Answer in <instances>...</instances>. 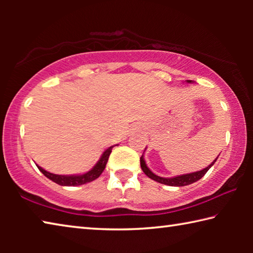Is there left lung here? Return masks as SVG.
I'll use <instances>...</instances> for the list:
<instances>
[{"label": "left lung", "mask_w": 253, "mask_h": 253, "mask_svg": "<svg viewBox=\"0 0 253 253\" xmlns=\"http://www.w3.org/2000/svg\"><path fill=\"white\" fill-rule=\"evenodd\" d=\"M187 81L188 83H191V80H187ZM215 161H214L211 165H209L208 168H205L202 170H199V172L181 175V176H176V177H172V178H165V177L157 176V175L151 172V169H149L147 168V165L145 164L143 156L140 157V168H142L143 172L146 174L149 178H152V179H154V181H156L158 183L165 184V185H169V186H185V185H188V184H192L196 181H199L200 178H202L205 175V173H207L208 170L211 169V166L214 164V163H215Z\"/></svg>", "instance_id": "1"}]
</instances>
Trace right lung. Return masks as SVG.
I'll use <instances>...</instances> for the list:
<instances>
[{
  "label": "right lung",
  "instance_id": "1",
  "mask_svg": "<svg viewBox=\"0 0 253 253\" xmlns=\"http://www.w3.org/2000/svg\"><path fill=\"white\" fill-rule=\"evenodd\" d=\"M113 147L114 146H111L108 149H106L104 154L101 155L100 160L98 161V163L95 166H93V169L89 170L88 173L83 174V175H70V176H66V175H57V174L46 172V170L40 168V166H38V165L37 166H38V169L41 170L42 174L45 175V176L50 178L51 181H53L54 183L59 184V185H62V186L83 185V184L92 182L93 179H96L100 176V174L104 172V169L106 168V164H107V162H108V158H109V155H110Z\"/></svg>",
  "mask_w": 253,
  "mask_h": 253
}]
</instances>
